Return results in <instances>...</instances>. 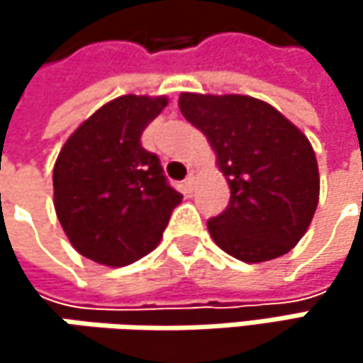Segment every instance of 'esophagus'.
<instances>
[{
  "label": "esophagus",
  "mask_w": 363,
  "mask_h": 363,
  "mask_svg": "<svg viewBox=\"0 0 363 363\" xmlns=\"http://www.w3.org/2000/svg\"><path fill=\"white\" fill-rule=\"evenodd\" d=\"M195 182H197V172H195V170H191V172H189V177L184 179V186H186L189 191H193V189H195Z\"/></svg>",
  "instance_id": "obj_1"
}]
</instances>
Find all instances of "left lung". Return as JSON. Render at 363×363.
<instances>
[{
	"label": "left lung",
	"mask_w": 363,
	"mask_h": 363,
	"mask_svg": "<svg viewBox=\"0 0 363 363\" xmlns=\"http://www.w3.org/2000/svg\"><path fill=\"white\" fill-rule=\"evenodd\" d=\"M179 107L206 134L231 189L227 210L208 220L214 244L244 262L290 252L307 233L320 199L309 138L252 96L182 92Z\"/></svg>",
	"instance_id": "1"
}]
</instances>
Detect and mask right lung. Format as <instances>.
Wrapping results in <instances>:
<instances>
[{"label":"right lung","mask_w":363,"mask_h":363,"mask_svg":"<svg viewBox=\"0 0 363 363\" xmlns=\"http://www.w3.org/2000/svg\"><path fill=\"white\" fill-rule=\"evenodd\" d=\"M166 96L125 94L92 113L54 164V210L82 256L125 267L155 250L182 195L140 145Z\"/></svg>","instance_id":"right-lung-1"}]
</instances>
